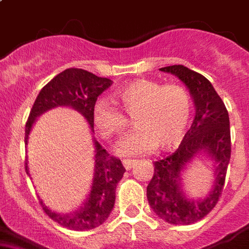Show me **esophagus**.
Instances as JSON below:
<instances>
[{"label":"esophagus","mask_w":249,"mask_h":249,"mask_svg":"<svg viewBox=\"0 0 249 249\" xmlns=\"http://www.w3.org/2000/svg\"><path fill=\"white\" fill-rule=\"evenodd\" d=\"M137 163L134 160H123V164H124V167L126 168V170H130L131 167H134V164Z\"/></svg>","instance_id":"esophagus-1"}]
</instances>
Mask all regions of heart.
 I'll return each instance as SVG.
<instances>
[{
	"label": "heart",
	"instance_id": "b5f03b06",
	"mask_svg": "<svg viewBox=\"0 0 249 249\" xmlns=\"http://www.w3.org/2000/svg\"><path fill=\"white\" fill-rule=\"evenodd\" d=\"M116 97L124 112L135 116L138 128L119 144V154L141 156L154 150L157 145L170 149L182 142L191 120L192 105L189 93L181 86L137 79L119 89ZM124 114L104 99L97 100L92 108L93 124L107 141L124 134L129 125Z\"/></svg>",
	"mask_w": 249,
	"mask_h": 249
}]
</instances>
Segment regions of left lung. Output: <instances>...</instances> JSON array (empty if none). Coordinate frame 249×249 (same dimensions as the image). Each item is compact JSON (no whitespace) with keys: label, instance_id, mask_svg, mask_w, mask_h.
Returning <instances> with one entry per match:
<instances>
[{"label":"left lung","instance_id":"left-lung-1","mask_svg":"<svg viewBox=\"0 0 249 249\" xmlns=\"http://www.w3.org/2000/svg\"><path fill=\"white\" fill-rule=\"evenodd\" d=\"M178 77L189 89L195 105V119L178 149L154 162V175L147 187V199L158 218L173 225H189L201 220L215 208L225 182L231 160V125L224 102L209 79L185 66L160 68ZM200 154L213 163L214 181L205 198H190L182 176L192 159Z\"/></svg>","mask_w":249,"mask_h":249}]
</instances>
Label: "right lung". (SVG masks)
I'll use <instances>...</instances> for the list:
<instances>
[{
    "instance_id": "right-lung-1",
    "label": "right lung",
    "mask_w": 249,
    "mask_h": 249,
    "mask_svg": "<svg viewBox=\"0 0 249 249\" xmlns=\"http://www.w3.org/2000/svg\"><path fill=\"white\" fill-rule=\"evenodd\" d=\"M111 85V79L97 77L79 68H68L57 74L41 89L33 105L25 126V145H28L29 135L37 116L55 107L76 110L86 119L93 133V105L97 97ZM92 142L95 145L93 178L89 194L79 209L67 214L55 213L39 199L48 216L71 231H89L101 225L108 218L115 205L116 185L125 172L120 160L110 156L95 138ZM25 170L29 175L28 162H25Z\"/></svg>"
}]
</instances>
